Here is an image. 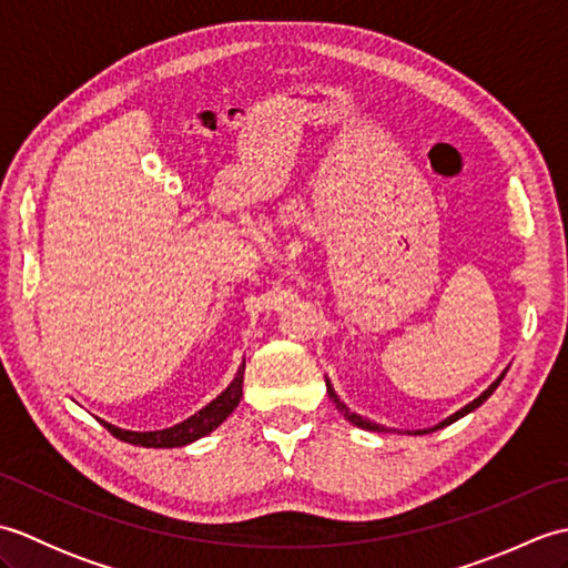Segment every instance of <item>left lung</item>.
<instances>
[{
	"mask_svg": "<svg viewBox=\"0 0 568 568\" xmlns=\"http://www.w3.org/2000/svg\"><path fill=\"white\" fill-rule=\"evenodd\" d=\"M505 373H508V371H503L500 373V378H496V381H493L490 385H488V390H484V393H480L478 397H476V400L474 403H468L466 407H462V409H458V413H454L452 417H446L444 422H439V425L437 427H432V429H417V432H407V434H429V432H437V429H442V427H446V425H452V422H456V419H462L464 415H468V413H474V409L476 407H480V405H484L486 400H488V397L493 395V390H496L498 388V385H500V381L505 378ZM327 393H329V397H332V400L336 403V407H339L342 409V413H344V417L348 419V422H352V425H356V427H361V429H371V432H390V429H385V427H381V425H376V422H371V419H366V417H361V415H356V413H352V409H348L342 400H339V397H336V393H334V388H332V385H329V381H327Z\"/></svg>",
	"mask_w": 568,
	"mask_h": 568,
	"instance_id": "left-lung-1",
	"label": "left lung"
}]
</instances>
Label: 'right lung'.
<instances>
[{
  "mask_svg": "<svg viewBox=\"0 0 568 568\" xmlns=\"http://www.w3.org/2000/svg\"><path fill=\"white\" fill-rule=\"evenodd\" d=\"M241 388H244V364H241L236 378L220 397H214L207 407H202L200 413L187 417L185 422H180V425H175V427L159 429V432H129V429H119L104 419H100V422L114 434L116 439L129 442V444L149 446V449H171V446H185V444L195 442V439L204 437V434H210L212 429L220 427L222 422L234 413L239 400H241Z\"/></svg>",
  "mask_w": 568,
  "mask_h": 568,
  "instance_id": "obj_1",
  "label": "right lung"
}]
</instances>
